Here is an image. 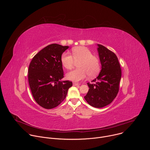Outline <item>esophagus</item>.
I'll list each match as a JSON object with an SVG mask.
<instances>
[{"label": "esophagus", "instance_id": "obj_1", "mask_svg": "<svg viewBox=\"0 0 150 150\" xmlns=\"http://www.w3.org/2000/svg\"><path fill=\"white\" fill-rule=\"evenodd\" d=\"M79 83H76V82H73V85L74 86H77V85H78Z\"/></svg>", "mask_w": 150, "mask_h": 150}]
</instances>
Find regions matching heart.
I'll use <instances>...</instances> for the list:
<instances>
[{
    "instance_id": "obj_1",
    "label": "heart",
    "mask_w": 150,
    "mask_h": 150,
    "mask_svg": "<svg viewBox=\"0 0 150 150\" xmlns=\"http://www.w3.org/2000/svg\"><path fill=\"white\" fill-rule=\"evenodd\" d=\"M72 55L67 52H63L60 57L62 65L66 69H72L75 62H79L78 69L73 70L67 74V78L71 81L78 82L86 78L96 76L100 71V62L98 58L93 55L92 52L86 47L78 46L72 49Z\"/></svg>"
}]
</instances>
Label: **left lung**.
Returning <instances> with one entry per match:
<instances>
[{
  "label": "left lung",
  "mask_w": 150,
  "mask_h": 150,
  "mask_svg": "<svg viewBox=\"0 0 150 150\" xmlns=\"http://www.w3.org/2000/svg\"><path fill=\"white\" fill-rule=\"evenodd\" d=\"M101 70L92 82L87 83L89 90L84 98L93 107L101 108L110 104L119 90L121 68L116 55L105 47L97 45Z\"/></svg>",
  "instance_id": "1"
}]
</instances>
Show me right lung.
Masks as SVG:
<instances>
[{
    "instance_id": "1",
    "label": "right lung",
    "mask_w": 150,
    "mask_h": 150,
    "mask_svg": "<svg viewBox=\"0 0 150 150\" xmlns=\"http://www.w3.org/2000/svg\"><path fill=\"white\" fill-rule=\"evenodd\" d=\"M69 48L57 44L50 45L33 58L28 68V82L35 101L42 108L51 109L65 99L69 81H61L63 71L60 57Z\"/></svg>"
}]
</instances>
